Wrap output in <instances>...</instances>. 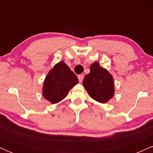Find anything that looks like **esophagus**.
I'll use <instances>...</instances> for the list:
<instances>
[{
	"label": "esophagus",
	"instance_id": "1",
	"mask_svg": "<svg viewBox=\"0 0 153 153\" xmlns=\"http://www.w3.org/2000/svg\"><path fill=\"white\" fill-rule=\"evenodd\" d=\"M78 80H79V81H80V82H81L82 80H83V78H84V75H79L78 76Z\"/></svg>",
	"mask_w": 153,
	"mask_h": 153
}]
</instances>
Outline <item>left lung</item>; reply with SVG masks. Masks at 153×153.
I'll use <instances>...</instances> for the list:
<instances>
[{
  "mask_svg": "<svg viewBox=\"0 0 153 153\" xmlns=\"http://www.w3.org/2000/svg\"><path fill=\"white\" fill-rule=\"evenodd\" d=\"M82 85L89 96L99 103L108 102L114 96L113 76L98 62L91 64L90 73L85 76Z\"/></svg>",
  "mask_w": 153,
  "mask_h": 153,
  "instance_id": "8db88e82",
  "label": "left lung"
}]
</instances>
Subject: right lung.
Here are the masks:
<instances>
[{"label":"right lung","mask_w":153,"mask_h":153,"mask_svg":"<svg viewBox=\"0 0 153 153\" xmlns=\"http://www.w3.org/2000/svg\"><path fill=\"white\" fill-rule=\"evenodd\" d=\"M78 83L76 75L64 61L54 65L44 80L42 95L54 104L62 101L73 87Z\"/></svg>","instance_id":"add662e5"}]
</instances>
